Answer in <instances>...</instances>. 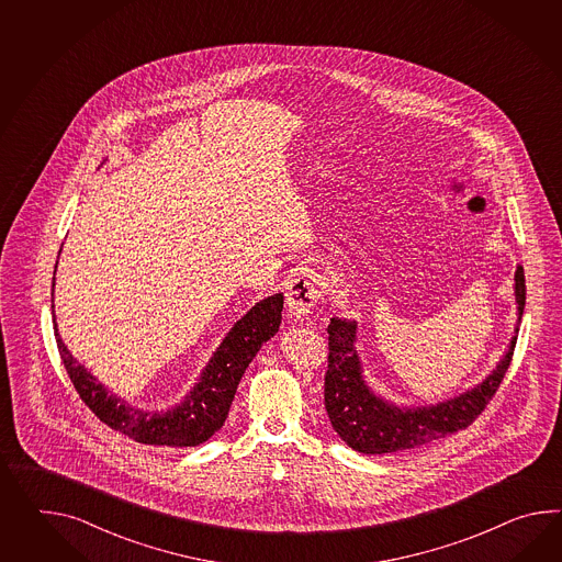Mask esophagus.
Segmentation results:
<instances>
[{
	"mask_svg": "<svg viewBox=\"0 0 562 562\" xmlns=\"http://www.w3.org/2000/svg\"><path fill=\"white\" fill-rule=\"evenodd\" d=\"M318 296H321V282L315 272L306 270L299 278H294L286 292V311L290 318L304 321L313 313Z\"/></svg>",
	"mask_w": 562,
	"mask_h": 562,
	"instance_id": "34e87169",
	"label": "esophagus"
}]
</instances>
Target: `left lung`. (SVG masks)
I'll return each mask as SVG.
<instances>
[{"label": "left lung", "instance_id": "1", "mask_svg": "<svg viewBox=\"0 0 562 562\" xmlns=\"http://www.w3.org/2000/svg\"><path fill=\"white\" fill-rule=\"evenodd\" d=\"M514 296L518 304L516 335L512 337L506 356L497 361L495 370L459 396L425 406H400L373 392L363 375L361 357L356 349L357 321L333 316L327 329L329 370L325 375V408L335 432L353 451L385 454L423 447L471 425L499 387L514 356L526 304V280L521 266L514 274Z\"/></svg>", "mask_w": 562, "mask_h": 562}]
</instances>
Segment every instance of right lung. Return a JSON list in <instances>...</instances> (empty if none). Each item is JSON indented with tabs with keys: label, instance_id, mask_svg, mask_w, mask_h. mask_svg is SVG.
<instances>
[{
	"label": "right lung",
	"instance_id": "right-lung-1",
	"mask_svg": "<svg viewBox=\"0 0 562 562\" xmlns=\"http://www.w3.org/2000/svg\"><path fill=\"white\" fill-rule=\"evenodd\" d=\"M282 292H276L272 296L256 302L225 335V339L201 371L199 380L192 385L191 392L182 397L179 404L166 411L137 408L125 402L124 397L111 394L103 383L97 382L91 371L72 357L69 347L63 341L56 325L55 304L53 323L56 345L70 382L79 392L82 402L95 412L101 423L142 445L182 449L205 442L225 425L244 371L260 351L261 345L278 333L282 321Z\"/></svg>",
	"mask_w": 562,
	"mask_h": 562
}]
</instances>
